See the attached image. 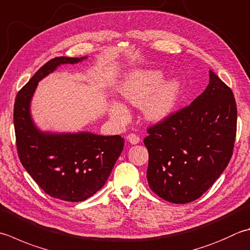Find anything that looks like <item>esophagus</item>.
<instances>
[{"label": "esophagus", "instance_id": "obj_1", "mask_svg": "<svg viewBox=\"0 0 250 250\" xmlns=\"http://www.w3.org/2000/svg\"><path fill=\"white\" fill-rule=\"evenodd\" d=\"M126 140H128V141H129V143H131L132 145L139 144V143H140V141H141L140 136H139L138 134H135V133H131V134H129L128 136H126Z\"/></svg>", "mask_w": 250, "mask_h": 250}]
</instances>
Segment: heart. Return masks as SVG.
<instances>
[{"label":"heart","mask_w":250,"mask_h":250,"mask_svg":"<svg viewBox=\"0 0 250 250\" xmlns=\"http://www.w3.org/2000/svg\"><path fill=\"white\" fill-rule=\"evenodd\" d=\"M164 77L163 71L160 70L149 69L132 72L120 87L122 97L133 106H142L147 101L144 106V115L147 119L153 121L166 119L172 114L178 105L181 84L179 80L171 79L161 86ZM109 112L114 118L119 120H124L128 117V109L118 102L112 103Z\"/></svg>","instance_id":"b5f03b06"}]
</instances>
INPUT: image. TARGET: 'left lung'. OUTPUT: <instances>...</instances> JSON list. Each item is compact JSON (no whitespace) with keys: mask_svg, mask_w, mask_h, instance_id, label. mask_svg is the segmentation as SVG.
Segmentation results:
<instances>
[{"mask_svg":"<svg viewBox=\"0 0 250 250\" xmlns=\"http://www.w3.org/2000/svg\"><path fill=\"white\" fill-rule=\"evenodd\" d=\"M237 108L233 92L212 70L192 104L147 129V181L167 202L188 204L216 182L232 157Z\"/></svg>","mask_w":250,"mask_h":250,"instance_id":"1","label":"left lung"}]
</instances>
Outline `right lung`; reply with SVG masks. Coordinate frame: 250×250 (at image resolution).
Masks as SVG:
<instances>
[{
  "label": "right lung",
  "instance_id": "1",
  "mask_svg": "<svg viewBox=\"0 0 250 250\" xmlns=\"http://www.w3.org/2000/svg\"><path fill=\"white\" fill-rule=\"evenodd\" d=\"M85 58L61 56L48 61L18 92L14 105L16 146L23 168L47 195L71 203L83 202L104 187L125 140L120 135L90 132H42L31 118L30 103L44 77L62 63H77Z\"/></svg>",
  "mask_w": 250,
  "mask_h": 250
}]
</instances>
